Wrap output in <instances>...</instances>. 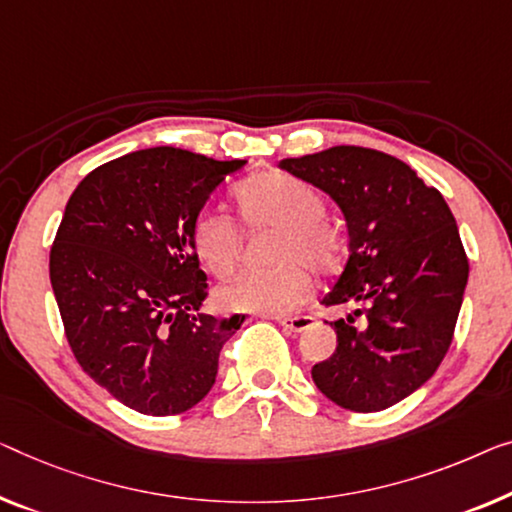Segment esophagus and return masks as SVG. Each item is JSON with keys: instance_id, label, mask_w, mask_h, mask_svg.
<instances>
[{"instance_id": "1", "label": "esophagus", "mask_w": 512, "mask_h": 512, "mask_svg": "<svg viewBox=\"0 0 512 512\" xmlns=\"http://www.w3.org/2000/svg\"><path fill=\"white\" fill-rule=\"evenodd\" d=\"M276 322L282 326V329L301 333L305 329H310L312 322H315V317L312 315H278Z\"/></svg>"}]
</instances>
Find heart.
Wrapping results in <instances>:
<instances>
[{"label":"heart","instance_id":"obj_1","mask_svg":"<svg viewBox=\"0 0 512 512\" xmlns=\"http://www.w3.org/2000/svg\"><path fill=\"white\" fill-rule=\"evenodd\" d=\"M234 200L246 225L280 227L273 269L236 273L218 289L225 310L282 315L308 299L312 280L303 262L317 273L338 269L342 236L326 220L324 200L315 188L285 172H262L234 188ZM193 248L202 264L216 276H227L239 259V230L234 220L216 209L195 216L190 230Z\"/></svg>","mask_w":512,"mask_h":512}]
</instances>
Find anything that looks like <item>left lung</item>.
<instances>
[{
	"mask_svg": "<svg viewBox=\"0 0 512 512\" xmlns=\"http://www.w3.org/2000/svg\"><path fill=\"white\" fill-rule=\"evenodd\" d=\"M280 167L329 193L349 232L345 271L322 303L358 308L331 322L338 347L312 381L342 409L393 407L437 372L453 342L469 278L453 213L437 188L377 149L342 144Z\"/></svg>",
	"mask_w": 512,
	"mask_h": 512,
	"instance_id": "obj_1",
	"label": "left lung"
}]
</instances>
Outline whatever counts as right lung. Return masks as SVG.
Wrapping results in <instances>:
<instances>
[{"instance_id":"obj_1","label":"right lung","mask_w":512,"mask_h":512,"mask_svg":"<svg viewBox=\"0 0 512 512\" xmlns=\"http://www.w3.org/2000/svg\"><path fill=\"white\" fill-rule=\"evenodd\" d=\"M246 160L154 147L114 158L73 190L50 248V282L80 368L147 416H174L211 391L243 315H200L207 273L190 230Z\"/></svg>"}]
</instances>
